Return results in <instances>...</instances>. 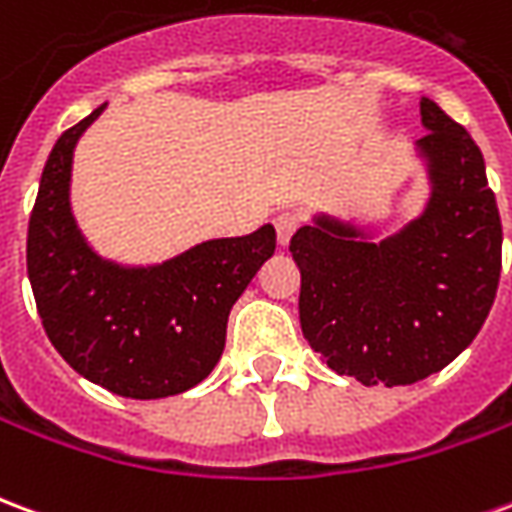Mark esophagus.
Returning a JSON list of instances; mask_svg holds the SVG:
<instances>
[{"instance_id":"esophagus-1","label":"esophagus","mask_w":512,"mask_h":512,"mask_svg":"<svg viewBox=\"0 0 512 512\" xmlns=\"http://www.w3.org/2000/svg\"><path fill=\"white\" fill-rule=\"evenodd\" d=\"M301 219L296 213H279L277 219H274V230H277V241L279 246H288L293 233L299 230Z\"/></svg>"}]
</instances>
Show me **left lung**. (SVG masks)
I'll list each match as a JSON object with an SVG mask.
<instances>
[{
	"label": "left lung",
	"instance_id": "1",
	"mask_svg": "<svg viewBox=\"0 0 512 512\" xmlns=\"http://www.w3.org/2000/svg\"><path fill=\"white\" fill-rule=\"evenodd\" d=\"M417 156L430 194L392 235L315 213L290 238L301 332L340 376L417 384L472 343L494 304L502 222L480 147L430 98Z\"/></svg>",
	"mask_w": 512,
	"mask_h": 512
}]
</instances>
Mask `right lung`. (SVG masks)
<instances>
[{
	"label": "right lung",
	"mask_w": 512,
	"mask_h": 512,
	"mask_svg": "<svg viewBox=\"0 0 512 512\" xmlns=\"http://www.w3.org/2000/svg\"><path fill=\"white\" fill-rule=\"evenodd\" d=\"M51 147L27 233V274L51 345L93 384L120 397L180 395L211 376L230 310L277 249L263 224L213 238L156 266H123L87 244L71 211L73 150L104 112Z\"/></svg>",
	"instance_id": "right-lung-1"
}]
</instances>
